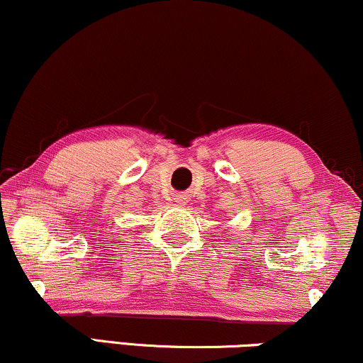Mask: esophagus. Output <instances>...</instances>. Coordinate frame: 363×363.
<instances>
[{
	"label": "esophagus",
	"mask_w": 363,
	"mask_h": 363,
	"mask_svg": "<svg viewBox=\"0 0 363 363\" xmlns=\"http://www.w3.org/2000/svg\"><path fill=\"white\" fill-rule=\"evenodd\" d=\"M187 201H189V196L187 194H176L174 196V203L179 206H186Z\"/></svg>",
	"instance_id": "1"
}]
</instances>
